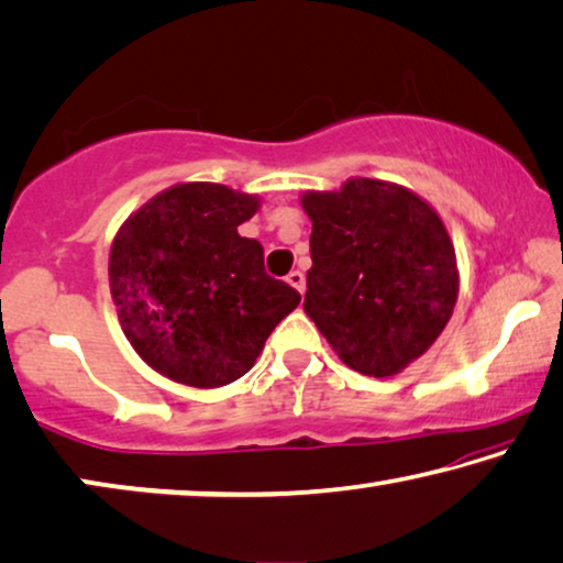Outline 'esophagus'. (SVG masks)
<instances>
[{
	"instance_id": "obj_1",
	"label": "esophagus",
	"mask_w": 563,
	"mask_h": 563,
	"mask_svg": "<svg viewBox=\"0 0 563 563\" xmlns=\"http://www.w3.org/2000/svg\"><path fill=\"white\" fill-rule=\"evenodd\" d=\"M287 282L291 284V287H295V289L299 291V295H305V287H307V282H305V274L297 272V268H295V272H289Z\"/></svg>"
}]
</instances>
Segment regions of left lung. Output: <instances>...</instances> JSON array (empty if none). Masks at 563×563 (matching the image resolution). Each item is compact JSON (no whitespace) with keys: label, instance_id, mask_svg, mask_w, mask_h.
<instances>
[{"label":"left lung","instance_id":"1","mask_svg":"<svg viewBox=\"0 0 563 563\" xmlns=\"http://www.w3.org/2000/svg\"><path fill=\"white\" fill-rule=\"evenodd\" d=\"M312 221L305 312L350 368L401 373L450 322L457 256L437 210L401 185L353 177L305 192Z\"/></svg>","mask_w":563,"mask_h":563}]
</instances>
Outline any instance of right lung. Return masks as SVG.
I'll list each match as a JSON object with an SVG mask.
<instances>
[{"label":"right lung","mask_w":563,"mask_h":563,"mask_svg":"<svg viewBox=\"0 0 563 563\" xmlns=\"http://www.w3.org/2000/svg\"><path fill=\"white\" fill-rule=\"evenodd\" d=\"M256 195L183 183L126 218L111 243L109 284L121 330L142 361L192 388L254 368L299 291L272 279L264 246L239 235Z\"/></svg>","instance_id":"obj_1"}]
</instances>
